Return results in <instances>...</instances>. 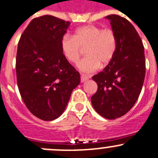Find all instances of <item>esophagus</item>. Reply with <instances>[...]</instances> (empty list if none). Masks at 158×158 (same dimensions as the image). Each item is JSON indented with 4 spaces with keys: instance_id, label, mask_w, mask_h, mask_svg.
<instances>
[{
    "instance_id": "34e87169",
    "label": "esophagus",
    "mask_w": 158,
    "mask_h": 158,
    "mask_svg": "<svg viewBox=\"0 0 158 158\" xmlns=\"http://www.w3.org/2000/svg\"><path fill=\"white\" fill-rule=\"evenodd\" d=\"M86 80H88V77H86L84 75H81V82H84Z\"/></svg>"
}]
</instances>
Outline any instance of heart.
Returning <instances> with one entry per match:
<instances>
[{"label": "heart", "instance_id": "heart-1", "mask_svg": "<svg viewBox=\"0 0 158 158\" xmlns=\"http://www.w3.org/2000/svg\"><path fill=\"white\" fill-rule=\"evenodd\" d=\"M62 52L66 60L76 63L81 55V48H85L87 56L79 62V69L90 74L100 67L108 65L116 50V38L113 30L102 29L95 25H85L76 29L73 37L65 35L60 42Z\"/></svg>", "mask_w": 158, "mask_h": 158}]
</instances>
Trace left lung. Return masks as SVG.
Listing matches in <instances>:
<instances>
[{
	"label": "left lung",
	"instance_id": "left-lung-1",
	"mask_svg": "<svg viewBox=\"0 0 158 158\" xmlns=\"http://www.w3.org/2000/svg\"><path fill=\"white\" fill-rule=\"evenodd\" d=\"M116 50L111 62L93 76L97 92L91 97L93 108L102 117L114 120L126 114L135 104L145 77L143 43L135 27L124 18L110 15Z\"/></svg>",
	"mask_w": 158,
	"mask_h": 158
}]
</instances>
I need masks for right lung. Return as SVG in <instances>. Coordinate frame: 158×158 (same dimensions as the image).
<instances>
[{"label": "right lung", "mask_w": 158, "mask_h": 158, "mask_svg": "<svg viewBox=\"0 0 158 158\" xmlns=\"http://www.w3.org/2000/svg\"><path fill=\"white\" fill-rule=\"evenodd\" d=\"M70 22L52 15L34 18L21 36L16 57L18 89L29 111L45 121L63 113L80 75L60 42Z\"/></svg>", "instance_id": "obj_1"}]
</instances>
